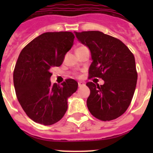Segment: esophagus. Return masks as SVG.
Here are the masks:
<instances>
[{"label":"esophagus","mask_w":153,"mask_h":153,"mask_svg":"<svg viewBox=\"0 0 153 153\" xmlns=\"http://www.w3.org/2000/svg\"><path fill=\"white\" fill-rule=\"evenodd\" d=\"M84 83H83V82H78V86L79 87H81V86H84Z\"/></svg>","instance_id":"1"}]
</instances>
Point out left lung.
Masks as SVG:
<instances>
[{"instance_id":"1","label":"left lung","mask_w":153,"mask_h":153,"mask_svg":"<svg viewBox=\"0 0 153 153\" xmlns=\"http://www.w3.org/2000/svg\"><path fill=\"white\" fill-rule=\"evenodd\" d=\"M87 46L92 62L89 79L101 78L103 85L88 82L90 90L86 105L93 117L110 121L122 116L132 101L137 82L135 57L121 40L100 31L75 32Z\"/></svg>"}]
</instances>
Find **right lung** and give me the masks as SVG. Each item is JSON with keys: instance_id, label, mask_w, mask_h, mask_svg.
<instances>
[{"instance_id": "obj_1", "label": "right lung", "mask_w": 153, "mask_h": 153, "mask_svg": "<svg viewBox=\"0 0 153 153\" xmlns=\"http://www.w3.org/2000/svg\"><path fill=\"white\" fill-rule=\"evenodd\" d=\"M72 32H47L33 39L19 55L13 70L16 95L24 111L35 123L51 126L60 121L67 110V99L78 83L67 79L52 84L51 68L60 67L71 49Z\"/></svg>"}]
</instances>
